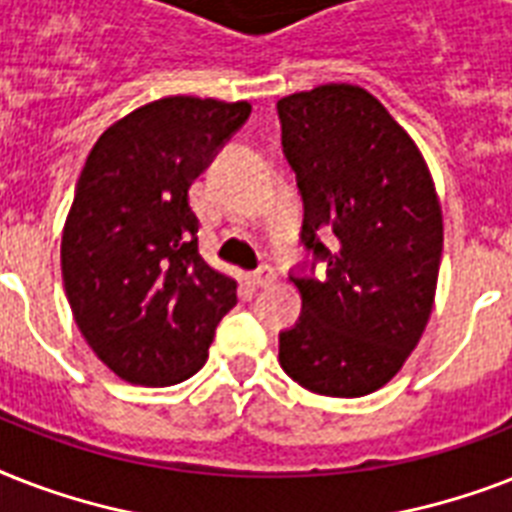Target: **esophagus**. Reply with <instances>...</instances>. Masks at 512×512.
Wrapping results in <instances>:
<instances>
[{
  "instance_id": "1",
  "label": "esophagus",
  "mask_w": 512,
  "mask_h": 512,
  "mask_svg": "<svg viewBox=\"0 0 512 512\" xmlns=\"http://www.w3.org/2000/svg\"><path fill=\"white\" fill-rule=\"evenodd\" d=\"M249 281H252V287H271L273 281H276V271H273L271 265H263L260 271H255L249 276Z\"/></svg>"
}]
</instances>
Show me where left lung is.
I'll return each mask as SVG.
<instances>
[{"instance_id": "1", "label": "left lung", "mask_w": 512, "mask_h": 512, "mask_svg": "<svg viewBox=\"0 0 512 512\" xmlns=\"http://www.w3.org/2000/svg\"><path fill=\"white\" fill-rule=\"evenodd\" d=\"M281 146L303 193L305 249L327 276L279 335L281 369L319 396L358 398L404 366L436 300L444 217L420 148L372 92L321 84L279 100ZM321 235H332L329 248Z\"/></svg>"}]
</instances>
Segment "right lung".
I'll return each mask as SVG.
<instances>
[{
    "instance_id": "obj_1",
    "label": "right lung",
    "mask_w": 512,
    "mask_h": 512,
    "mask_svg": "<svg viewBox=\"0 0 512 512\" xmlns=\"http://www.w3.org/2000/svg\"><path fill=\"white\" fill-rule=\"evenodd\" d=\"M249 111L247 100H154L111 124L84 162L60 241L63 287L87 345L132 385L199 372L236 305V281L199 255L188 188Z\"/></svg>"
}]
</instances>
